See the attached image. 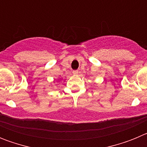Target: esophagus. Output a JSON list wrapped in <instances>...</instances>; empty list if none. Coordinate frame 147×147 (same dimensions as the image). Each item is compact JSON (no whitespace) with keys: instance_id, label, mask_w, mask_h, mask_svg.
Masks as SVG:
<instances>
[{"instance_id":"1","label":"esophagus","mask_w":147,"mask_h":147,"mask_svg":"<svg viewBox=\"0 0 147 147\" xmlns=\"http://www.w3.org/2000/svg\"><path fill=\"white\" fill-rule=\"evenodd\" d=\"M73 74H74V75H76L79 74V71H78L77 70H76V71H73Z\"/></svg>"}]
</instances>
